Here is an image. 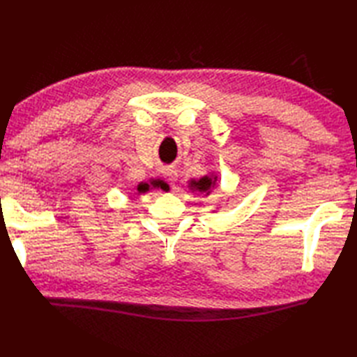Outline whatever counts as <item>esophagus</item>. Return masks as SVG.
<instances>
[{
    "mask_svg": "<svg viewBox=\"0 0 357 357\" xmlns=\"http://www.w3.org/2000/svg\"><path fill=\"white\" fill-rule=\"evenodd\" d=\"M163 177L169 181L171 185H174L177 181V178H178V171L176 169V168H166V169H163Z\"/></svg>",
    "mask_w": 357,
    "mask_h": 357,
    "instance_id": "obj_1",
    "label": "esophagus"
}]
</instances>
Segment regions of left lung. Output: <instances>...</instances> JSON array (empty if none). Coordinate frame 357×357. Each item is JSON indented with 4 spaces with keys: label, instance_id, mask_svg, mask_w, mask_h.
Listing matches in <instances>:
<instances>
[{
    "label": "left lung",
    "instance_id": "1",
    "mask_svg": "<svg viewBox=\"0 0 357 357\" xmlns=\"http://www.w3.org/2000/svg\"><path fill=\"white\" fill-rule=\"evenodd\" d=\"M213 185H215V178H212V177H203L199 181H192L191 183L192 189H199V191L208 192V194H209L211 186H213Z\"/></svg>",
    "mask_w": 357,
    "mask_h": 357
}]
</instances>
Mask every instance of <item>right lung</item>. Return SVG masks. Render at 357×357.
<instances>
[{"instance_id": "add662e5", "label": "right lung", "mask_w": 357, "mask_h": 357, "mask_svg": "<svg viewBox=\"0 0 357 357\" xmlns=\"http://www.w3.org/2000/svg\"><path fill=\"white\" fill-rule=\"evenodd\" d=\"M153 186H160L162 189H168V185L166 183H163V181H154V183H151ZM149 189V185L148 183H142V185H139V188H137V191L139 192H145V191H148Z\"/></svg>"}]
</instances>
